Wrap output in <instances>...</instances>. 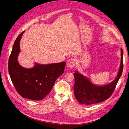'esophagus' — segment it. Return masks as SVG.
I'll list each match as a JSON object with an SVG mask.
<instances>
[{
    "mask_svg": "<svg viewBox=\"0 0 129 129\" xmlns=\"http://www.w3.org/2000/svg\"><path fill=\"white\" fill-rule=\"evenodd\" d=\"M76 64V60L74 58H71L67 61V65L68 67L73 68Z\"/></svg>",
    "mask_w": 129,
    "mask_h": 129,
    "instance_id": "obj_1",
    "label": "esophagus"
}]
</instances>
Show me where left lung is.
<instances>
[{"mask_svg": "<svg viewBox=\"0 0 129 129\" xmlns=\"http://www.w3.org/2000/svg\"><path fill=\"white\" fill-rule=\"evenodd\" d=\"M121 62L117 78L111 83L104 86H96L85 76L78 72L74 73L75 83L74 95L78 102L82 104L91 105L99 103L109 98L112 94L117 83L122 74L123 69V50L121 49Z\"/></svg>", "mask_w": 129, "mask_h": 129, "instance_id": "left-lung-1", "label": "left lung"}]
</instances>
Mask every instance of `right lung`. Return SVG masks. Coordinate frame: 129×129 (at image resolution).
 <instances>
[{"instance_id":"right-lung-1","label":"right lung","mask_w":129,"mask_h":129,"mask_svg":"<svg viewBox=\"0 0 129 129\" xmlns=\"http://www.w3.org/2000/svg\"><path fill=\"white\" fill-rule=\"evenodd\" d=\"M24 31L17 37L9 60V73L19 94L33 100L44 99L50 93L56 80L63 74L66 62L49 64L36 63L32 68L22 67L17 61L20 52L19 42Z\"/></svg>"}]
</instances>
